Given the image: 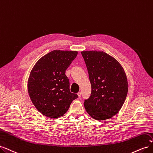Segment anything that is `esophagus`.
I'll return each mask as SVG.
<instances>
[{"mask_svg": "<svg viewBox=\"0 0 153 153\" xmlns=\"http://www.w3.org/2000/svg\"><path fill=\"white\" fill-rule=\"evenodd\" d=\"M77 94H78V97H79V98H80V97H81V95H82V92H78V93H77Z\"/></svg>", "mask_w": 153, "mask_h": 153, "instance_id": "34e87169", "label": "esophagus"}]
</instances>
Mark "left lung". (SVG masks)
I'll return each instance as SVG.
<instances>
[{
  "mask_svg": "<svg viewBox=\"0 0 153 153\" xmlns=\"http://www.w3.org/2000/svg\"><path fill=\"white\" fill-rule=\"evenodd\" d=\"M89 73L91 94L84 101L85 110L93 119L103 121L116 115L128 91L127 76L116 59L100 51L81 52Z\"/></svg>",
  "mask_w": 153,
  "mask_h": 153,
  "instance_id": "1",
  "label": "left lung"
}]
</instances>
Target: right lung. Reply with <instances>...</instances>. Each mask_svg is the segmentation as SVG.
Here are the masks:
<instances>
[{
	"label": "right lung",
	"instance_id": "add662e5",
	"mask_svg": "<svg viewBox=\"0 0 153 153\" xmlns=\"http://www.w3.org/2000/svg\"><path fill=\"white\" fill-rule=\"evenodd\" d=\"M77 54V51L53 50L40 58L31 70L27 82L29 94L36 109L45 116H62L78 98L70 92L66 75Z\"/></svg>",
	"mask_w": 153,
	"mask_h": 153
}]
</instances>
